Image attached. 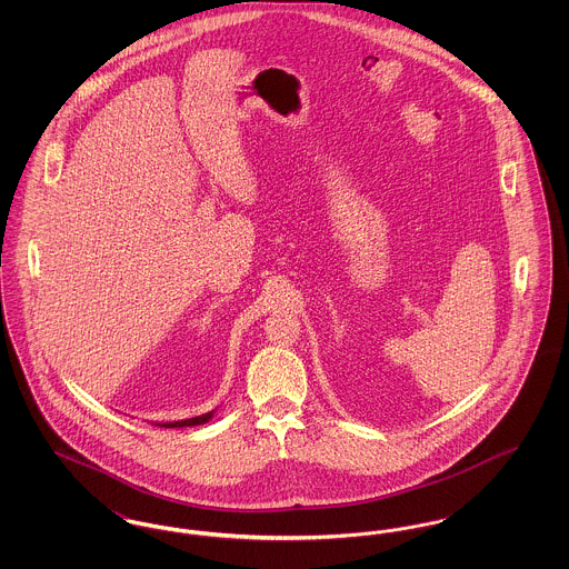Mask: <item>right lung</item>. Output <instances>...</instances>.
Segmentation results:
<instances>
[{"label": "right lung", "mask_w": 569, "mask_h": 569, "mask_svg": "<svg viewBox=\"0 0 569 569\" xmlns=\"http://www.w3.org/2000/svg\"><path fill=\"white\" fill-rule=\"evenodd\" d=\"M216 409L209 411V413H202V416H196V418H188V420H177V422H160L158 427H166V429H183V427H198V425H204L213 418Z\"/></svg>", "instance_id": "add662e5"}]
</instances>
